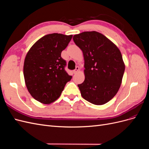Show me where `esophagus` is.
<instances>
[{"mask_svg":"<svg viewBox=\"0 0 149 149\" xmlns=\"http://www.w3.org/2000/svg\"><path fill=\"white\" fill-rule=\"evenodd\" d=\"M79 67H76V68H75V70H73V73L74 74H76V73H78V71H79Z\"/></svg>","mask_w":149,"mask_h":149,"instance_id":"esophagus-1","label":"esophagus"}]
</instances>
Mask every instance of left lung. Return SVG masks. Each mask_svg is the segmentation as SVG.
<instances>
[{"label": "left lung", "instance_id": "left-lung-1", "mask_svg": "<svg viewBox=\"0 0 149 149\" xmlns=\"http://www.w3.org/2000/svg\"><path fill=\"white\" fill-rule=\"evenodd\" d=\"M84 60L85 79L78 86L82 97L95 105H102L114 97L125 70L122 54L116 45L96 31L73 36Z\"/></svg>", "mask_w": 149, "mask_h": 149}]
</instances>
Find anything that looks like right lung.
Returning <instances> with one entry per match:
<instances>
[{
  "instance_id": "right-lung-1",
  "label": "right lung",
  "mask_w": 149,
  "mask_h": 149,
  "mask_svg": "<svg viewBox=\"0 0 149 149\" xmlns=\"http://www.w3.org/2000/svg\"><path fill=\"white\" fill-rule=\"evenodd\" d=\"M73 35L52 33L36 42L26 53L24 76L26 88L35 100L45 104L55 101L71 79L65 70L61 52Z\"/></svg>"
}]
</instances>
